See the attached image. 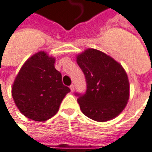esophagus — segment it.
<instances>
[{
	"label": "esophagus",
	"instance_id": "34e87169",
	"mask_svg": "<svg viewBox=\"0 0 152 152\" xmlns=\"http://www.w3.org/2000/svg\"><path fill=\"white\" fill-rule=\"evenodd\" d=\"M70 89H71V92H73V91H74V85H71Z\"/></svg>",
	"mask_w": 152,
	"mask_h": 152
}]
</instances>
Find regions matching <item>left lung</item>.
Segmentation results:
<instances>
[{
    "label": "left lung",
    "mask_w": 152,
    "mask_h": 152,
    "mask_svg": "<svg viewBox=\"0 0 152 152\" xmlns=\"http://www.w3.org/2000/svg\"><path fill=\"white\" fill-rule=\"evenodd\" d=\"M77 63L86 80V93H75L82 113L98 122L111 120L121 113L130 96L129 80L123 66L93 48L77 55Z\"/></svg>",
    "instance_id": "1"
}]
</instances>
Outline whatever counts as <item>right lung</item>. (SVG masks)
I'll return each instance as SVG.
<instances>
[{"instance_id":"1","label":"right lung","mask_w":152,"mask_h":152,"mask_svg":"<svg viewBox=\"0 0 152 152\" xmlns=\"http://www.w3.org/2000/svg\"><path fill=\"white\" fill-rule=\"evenodd\" d=\"M54 62L47 53H36L24 63L13 84L12 96L19 111L34 121H46L54 116L70 92L63 85Z\"/></svg>"}]
</instances>
